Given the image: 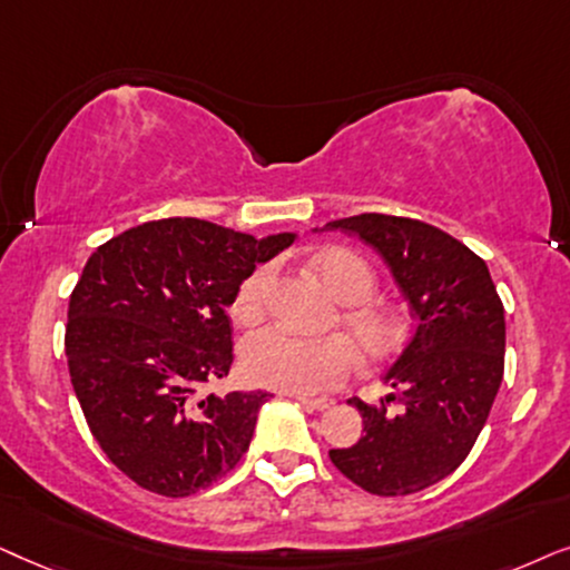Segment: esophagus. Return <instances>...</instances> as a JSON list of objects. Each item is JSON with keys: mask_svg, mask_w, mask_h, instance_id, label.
<instances>
[{"mask_svg": "<svg viewBox=\"0 0 570 570\" xmlns=\"http://www.w3.org/2000/svg\"><path fill=\"white\" fill-rule=\"evenodd\" d=\"M299 404L307 409V412H325V409L333 406L331 399H305L299 396Z\"/></svg>", "mask_w": 570, "mask_h": 570, "instance_id": "34e87169", "label": "esophagus"}]
</instances>
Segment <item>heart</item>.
I'll list each match as a JSON object with an SVG mask.
<instances>
[{"mask_svg":"<svg viewBox=\"0 0 570 570\" xmlns=\"http://www.w3.org/2000/svg\"><path fill=\"white\" fill-rule=\"evenodd\" d=\"M323 284L338 302L341 325L352 333L356 347L341 333L331 336H297L286 328H265L242 344V370L249 381L297 396L333 391L344 385L360 367V354L370 362H385L401 352L409 338V321L396 307L373 302L377 276L360 255L348 249H323L313 257ZM273 265H257L234 294L232 313L242 325H255L265 317Z\"/></svg>","mask_w":570,"mask_h":570,"instance_id":"obj_1","label":"heart"}]
</instances>
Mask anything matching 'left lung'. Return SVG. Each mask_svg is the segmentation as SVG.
Wrapping results in <instances>:
<instances>
[{
  "instance_id": "8db88e82",
  "label": "left lung",
  "mask_w": 570,
  "mask_h": 570,
  "mask_svg": "<svg viewBox=\"0 0 570 570\" xmlns=\"http://www.w3.org/2000/svg\"><path fill=\"white\" fill-rule=\"evenodd\" d=\"M325 229L375 247L416 317L412 341L385 370V383L401 389L404 414L348 399L360 409L364 435L328 456L356 488L412 495L456 472L488 422L505 364L503 302L488 263L438 226L360 214Z\"/></svg>"
}]
</instances>
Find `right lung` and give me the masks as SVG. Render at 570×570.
<instances>
[{
  "label": "right lung",
  "mask_w": 570,
  "mask_h": 570,
  "mask_svg": "<svg viewBox=\"0 0 570 570\" xmlns=\"http://www.w3.org/2000/svg\"><path fill=\"white\" fill-rule=\"evenodd\" d=\"M292 242L161 218L88 257L67 307V367L90 435L138 488L195 495L247 453L268 393L203 385L229 375L239 284Z\"/></svg>",
  "instance_id": "add662e5"
}]
</instances>
